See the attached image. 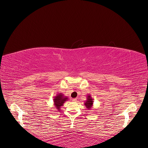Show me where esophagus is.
Returning a JSON list of instances; mask_svg holds the SVG:
<instances>
[{"label": "esophagus", "instance_id": "obj_1", "mask_svg": "<svg viewBox=\"0 0 148 148\" xmlns=\"http://www.w3.org/2000/svg\"><path fill=\"white\" fill-rule=\"evenodd\" d=\"M77 101V98H74V99H72V101H73V102H76Z\"/></svg>", "mask_w": 148, "mask_h": 148}]
</instances>
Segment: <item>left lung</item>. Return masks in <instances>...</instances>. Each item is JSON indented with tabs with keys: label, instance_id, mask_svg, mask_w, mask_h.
<instances>
[{
	"label": "left lung",
	"instance_id": "left-lung-1",
	"mask_svg": "<svg viewBox=\"0 0 148 148\" xmlns=\"http://www.w3.org/2000/svg\"><path fill=\"white\" fill-rule=\"evenodd\" d=\"M86 98H87V99L86 100V101H85V102H84V106H86V107L88 109H91V107L93 106L94 101H93V99H92L91 96L90 95H88L87 96Z\"/></svg>",
	"mask_w": 148,
	"mask_h": 148
}]
</instances>
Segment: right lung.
Returning <instances> with one entry per match:
<instances>
[{"label": "right lung", "mask_w": 148, "mask_h": 148, "mask_svg": "<svg viewBox=\"0 0 148 148\" xmlns=\"http://www.w3.org/2000/svg\"><path fill=\"white\" fill-rule=\"evenodd\" d=\"M68 97L65 96L64 95H62V92L59 94H57V95L55 96L53 99V105H54L55 109L57 110V111H60V110L61 109V107L63 106L65 101H68Z\"/></svg>", "instance_id": "add662e5"}]
</instances>
